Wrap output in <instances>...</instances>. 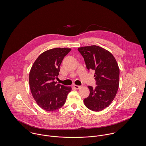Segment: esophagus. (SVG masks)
<instances>
[{
  "label": "esophagus",
  "instance_id": "1",
  "mask_svg": "<svg viewBox=\"0 0 146 146\" xmlns=\"http://www.w3.org/2000/svg\"><path fill=\"white\" fill-rule=\"evenodd\" d=\"M74 87L75 89H80L81 88V86H79V85H74Z\"/></svg>",
  "mask_w": 146,
  "mask_h": 146
}]
</instances>
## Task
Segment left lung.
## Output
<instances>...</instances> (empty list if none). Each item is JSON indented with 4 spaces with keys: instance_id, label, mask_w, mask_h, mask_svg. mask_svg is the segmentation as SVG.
Listing matches in <instances>:
<instances>
[{
    "instance_id": "1",
    "label": "left lung",
    "mask_w": 146,
    "mask_h": 146,
    "mask_svg": "<svg viewBox=\"0 0 146 146\" xmlns=\"http://www.w3.org/2000/svg\"><path fill=\"white\" fill-rule=\"evenodd\" d=\"M88 70L95 71L97 86H88L89 96L84 100L85 106L93 111H101L111 104L119 85L120 70L113 56L97 45L79 48Z\"/></svg>"
}]
</instances>
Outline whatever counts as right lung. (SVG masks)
Here are the masks:
<instances>
[{"instance_id": "1", "label": "right lung", "mask_w": 146, "mask_h": 146, "mask_svg": "<svg viewBox=\"0 0 146 146\" xmlns=\"http://www.w3.org/2000/svg\"><path fill=\"white\" fill-rule=\"evenodd\" d=\"M70 48H56L42 53L34 62L29 74V85L37 104L47 111L61 108L66 102L71 86L57 84L63 59Z\"/></svg>"}]
</instances>
